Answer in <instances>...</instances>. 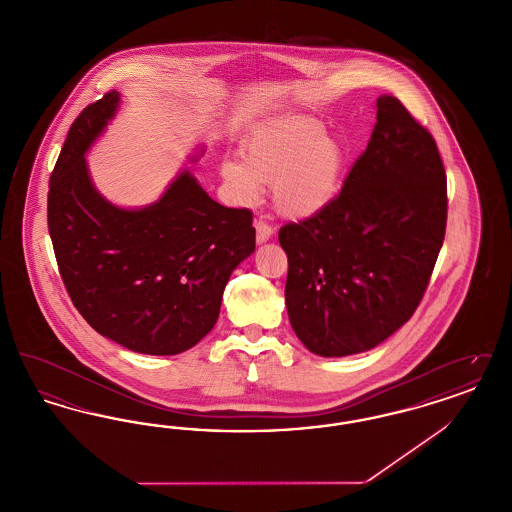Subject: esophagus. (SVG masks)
<instances>
[{
  "instance_id": "34e87169",
  "label": "esophagus",
  "mask_w": 512,
  "mask_h": 512,
  "mask_svg": "<svg viewBox=\"0 0 512 512\" xmlns=\"http://www.w3.org/2000/svg\"><path fill=\"white\" fill-rule=\"evenodd\" d=\"M255 232H257V244H265L272 238V226L265 220L255 222Z\"/></svg>"
}]
</instances>
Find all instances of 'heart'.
<instances>
[{"mask_svg": "<svg viewBox=\"0 0 512 512\" xmlns=\"http://www.w3.org/2000/svg\"><path fill=\"white\" fill-rule=\"evenodd\" d=\"M244 163L224 159L220 176L242 203L272 184L280 215L303 220L317 217L340 194L349 151L338 136L324 132L311 117H290L251 134L242 146Z\"/></svg>", "mask_w": 512, "mask_h": 512, "instance_id": "b5f03b06", "label": "heart"}]
</instances>
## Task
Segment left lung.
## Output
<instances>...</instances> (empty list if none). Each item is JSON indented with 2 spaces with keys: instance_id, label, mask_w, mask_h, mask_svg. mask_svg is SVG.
<instances>
[{
  "instance_id": "1",
  "label": "left lung",
  "mask_w": 512,
  "mask_h": 512,
  "mask_svg": "<svg viewBox=\"0 0 512 512\" xmlns=\"http://www.w3.org/2000/svg\"><path fill=\"white\" fill-rule=\"evenodd\" d=\"M447 178L432 134L393 96L341 194L317 217L280 228L286 307L318 357L365 353L413 317L443 245Z\"/></svg>"
}]
</instances>
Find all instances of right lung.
<instances>
[{
  "label": "right lung",
  "instance_id": "add662e5",
  "mask_svg": "<svg viewBox=\"0 0 512 512\" xmlns=\"http://www.w3.org/2000/svg\"><path fill=\"white\" fill-rule=\"evenodd\" d=\"M119 105L113 90L73 122L49 180V236L74 307L98 334L136 353L178 355L213 330L230 274L255 251L251 211L222 207L186 167L149 205L111 203L86 155Z\"/></svg>",
  "mask_w": 512,
  "mask_h": 512
}]
</instances>
